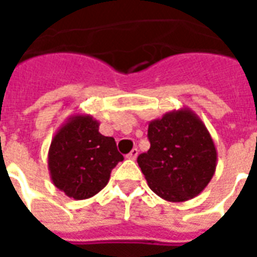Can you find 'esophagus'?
<instances>
[{"label": "esophagus", "instance_id": "obj_1", "mask_svg": "<svg viewBox=\"0 0 257 257\" xmlns=\"http://www.w3.org/2000/svg\"><path fill=\"white\" fill-rule=\"evenodd\" d=\"M138 156H139V150H138V149H134V150L131 151L128 156H126V158H128V160H136Z\"/></svg>", "mask_w": 257, "mask_h": 257}]
</instances>
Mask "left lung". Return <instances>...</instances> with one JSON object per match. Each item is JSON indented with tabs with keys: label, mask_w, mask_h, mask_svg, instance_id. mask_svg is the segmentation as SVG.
<instances>
[{
	"label": "left lung",
	"mask_w": 257,
	"mask_h": 257,
	"mask_svg": "<svg viewBox=\"0 0 257 257\" xmlns=\"http://www.w3.org/2000/svg\"><path fill=\"white\" fill-rule=\"evenodd\" d=\"M150 149L138 157L154 193L169 202H184L204 191L217 165L215 143L201 118L187 107L149 123Z\"/></svg>",
	"instance_id": "1"
}]
</instances>
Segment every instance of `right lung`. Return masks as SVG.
Instances as JSON below:
<instances>
[{
  "label": "right lung",
  "instance_id": "1",
  "mask_svg": "<svg viewBox=\"0 0 257 257\" xmlns=\"http://www.w3.org/2000/svg\"><path fill=\"white\" fill-rule=\"evenodd\" d=\"M90 114H74L56 131L48 151L53 186L74 199L93 197L106 187L110 173L123 157L115 140L99 132Z\"/></svg>",
  "mask_w": 257,
  "mask_h": 257
}]
</instances>
